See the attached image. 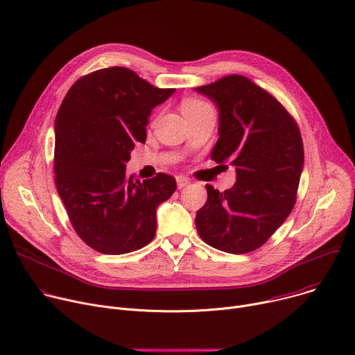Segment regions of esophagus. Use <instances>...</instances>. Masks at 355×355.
<instances>
[{"mask_svg":"<svg viewBox=\"0 0 355 355\" xmlns=\"http://www.w3.org/2000/svg\"><path fill=\"white\" fill-rule=\"evenodd\" d=\"M189 184V180L188 178H185V177H182V175H178L177 177V187L181 189V188H184V187H187Z\"/></svg>","mask_w":355,"mask_h":355,"instance_id":"34e87169","label":"esophagus"}]
</instances>
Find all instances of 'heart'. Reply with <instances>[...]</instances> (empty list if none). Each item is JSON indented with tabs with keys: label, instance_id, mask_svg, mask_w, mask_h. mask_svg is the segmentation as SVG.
Returning <instances> with one entry per match:
<instances>
[{
	"label": "heart",
	"instance_id": "b5f03b06",
	"mask_svg": "<svg viewBox=\"0 0 355 355\" xmlns=\"http://www.w3.org/2000/svg\"><path fill=\"white\" fill-rule=\"evenodd\" d=\"M208 106L205 102L202 101H198V99H187L184 101L182 103V113H187V112H191V110H196V109H201V107H205Z\"/></svg>",
	"mask_w": 355,
	"mask_h": 355
}]
</instances>
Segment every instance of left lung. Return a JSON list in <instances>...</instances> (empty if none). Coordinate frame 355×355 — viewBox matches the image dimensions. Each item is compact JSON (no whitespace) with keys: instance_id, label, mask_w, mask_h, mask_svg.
Segmentation results:
<instances>
[{"instance_id":"1","label":"left lung","mask_w":355,"mask_h":355,"mask_svg":"<svg viewBox=\"0 0 355 355\" xmlns=\"http://www.w3.org/2000/svg\"><path fill=\"white\" fill-rule=\"evenodd\" d=\"M196 90L219 109L211 158L236 167L231 189L205 185L208 200L197 212V231L218 250L248 253L266 243L296 204L304 163L299 125L275 96L246 76H223Z\"/></svg>"}]
</instances>
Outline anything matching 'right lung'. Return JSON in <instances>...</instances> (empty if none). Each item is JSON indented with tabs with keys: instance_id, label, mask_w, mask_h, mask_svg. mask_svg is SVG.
Instances as JSON below:
<instances>
[{
	"instance_id": "1",
	"label": "right lung",
	"mask_w": 355,
	"mask_h": 355,
	"mask_svg": "<svg viewBox=\"0 0 355 355\" xmlns=\"http://www.w3.org/2000/svg\"><path fill=\"white\" fill-rule=\"evenodd\" d=\"M175 89H159L132 69L112 67L79 78L55 120V184L78 236L105 254L148 245L155 209L177 188L158 173L150 180L125 175L135 144L146 143L151 109Z\"/></svg>"
}]
</instances>
